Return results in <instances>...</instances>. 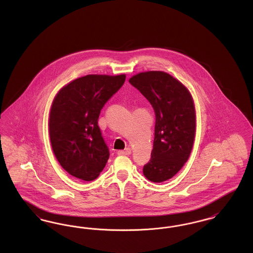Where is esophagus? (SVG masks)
<instances>
[{
    "instance_id": "obj_1",
    "label": "esophagus",
    "mask_w": 253,
    "mask_h": 253,
    "mask_svg": "<svg viewBox=\"0 0 253 253\" xmlns=\"http://www.w3.org/2000/svg\"><path fill=\"white\" fill-rule=\"evenodd\" d=\"M131 154H132V150L130 148H126L125 150H122V151H119L118 152L119 156H130Z\"/></svg>"
}]
</instances>
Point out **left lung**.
Segmentation results:
<instances>
[{
	"label": "left lung",
	"mask_w": 253,
	"mask_h": 253,
	"mask_svg": "<svg viewBox=\"0 0 253 253\" xmlns=\"http://www.w3.org/2000/svg\"><path fill=\"white\" fill-rule=\"evenodd\" d=\"M155 110L154 148L143 167L145 177L161 183L174 176L193 150L196 116L193 96L168 73H139L129 80Z\"/></svg>",
	"instance_id": "1"
}]
</instances>
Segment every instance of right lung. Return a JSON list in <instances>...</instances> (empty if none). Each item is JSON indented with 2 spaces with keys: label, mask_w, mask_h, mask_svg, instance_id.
Returning <instances> with one entry per match:
<instances>
[{
  "label": "right lung",
  "mask_w": 253,
  "mask_h": 253,
  "mask_svg": "<svg viewBox=\"0 0 253 253\" xmlns=\"http://www.w3.org/2000/svg\"><path fill=\"white\" fill-rule=\"evenodd\" d=\"M126 76L87 75L63 86L49 115V136L60 166L84 181L96 179L108 161V147L97 125L104 104Z\"/></svg>",
  "instance_id": "add662e5"
}]
</instances>
